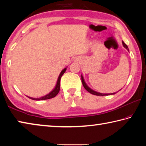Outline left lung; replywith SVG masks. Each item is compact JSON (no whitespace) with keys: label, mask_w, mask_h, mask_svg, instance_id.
I'll use <instances>...</instances> for the list:
<instances>
[{"label":"left lung","mask_w":146,"mask_h":146,"mask_svg":"<svg viewBox=\"0 0 146 146\" xmlns=\"http://www.w3.org/2000/svg\"><path fill=\"white\" fill-rule=\"evenodd\" d=\"M122 44L123 47L125 49H127L128 51H129V49H128V47L123 42H122ZM81 78H82V84H83V86L84 88L86 90H87L89 93H90L91 94H93V95H97V96H106V95H114V94H115L116 93H108V94H105V93H98V92H97V91H93V90H91V88H90L88 87V86H87V84H86L85 81H84V79L82 75H81Z\"/></svg>","instance_id":"obj_1"}]
</instances>
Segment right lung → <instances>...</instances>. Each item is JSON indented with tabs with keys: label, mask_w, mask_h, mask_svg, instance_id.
<instances>
[{
	"label": "right lung",
	"mask_w": 146,
	"mask_h": 146,
	"mask_svg": "<svg viewBox=\"0 0 146 146\" xmlns=\"http://www.w3.org/2000/svg\"><path fill=\"white\" fill-rule=\"evenodd\" d=\"M66 68H64V70L61 71V73H60V75L58 76L57 82H56V84L55 86V88L53 89V91H51L50 93H48V95H46L44 97H42L40 98H32V97H28V98H31L32 100H47V99H49V98H52L53 97H55V96L57 95L59 91H60V78L62 77V76L63 75V74L66 72Z\"/></svg>",
	"instance_id": "right-lung-1"
}]
</instances>
